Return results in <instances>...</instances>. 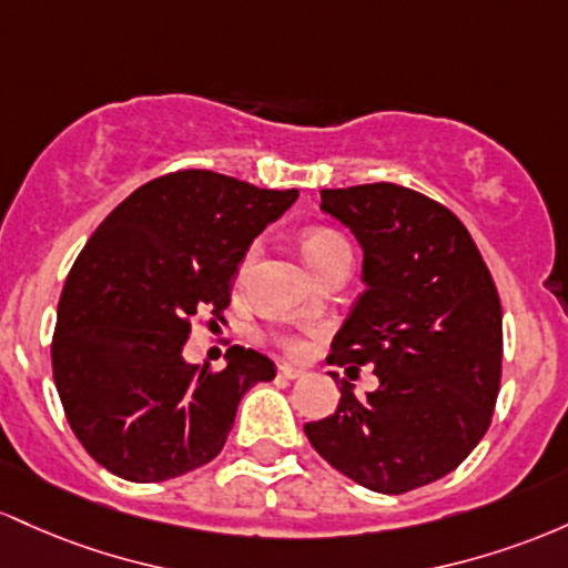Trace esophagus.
Masks as SVG:
<instances>
[{
	"label": "esophagus",
	"instance_id": "34e87169",
	"mask_svg": "<svg viewBox=\"0 0 568 568\" xmlns=\"http://www.w3.org/2000/svg\"><path fill=\"white\" fill-rule=\"evenodd\" d=\"M301 375H303V369H301V367L278 365V378H284V381H295V378H301Z\"/></svg>",
	"mask_w": 568,
	"mask_h": 568
}]
</instances>
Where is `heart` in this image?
I'll list each match as a JSON object with an SVG mask.
<instances>
[{"mask_svg": "<svg viewBox=\"0 0 568 568\" xmlns=\"http://www.w3.org/2000/svg\"><path fill=\"white\" fill-rule=\"evenodd\" d=\"M303 257L305 263L311 265V271L322 278L324 273H329L337 265H352V246H348V241L343 239L341 233L329 231V227H314V231L303 235ZM252 260H254V250L246 252L244 263H241V271H246ZM276 341L286 354L303 352V341L297 335L276 333Z\"/></svg>", "mask_w": 568, "mask_h": 568, "instance_id": "b5f03b06", "label": "heart"}]
</instances>
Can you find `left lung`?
<instances>
[{
  "label": "left lung",
  "instance_id": "8db88e82",
  "mask_svg": "<svg viewBox=\"0 0 568 568\" xmlns=\"http://www.w3.org/2000/svg\"><path fill=\"white\" fill-rule=\"evenodd\" d=\"M322 212L359 241L365 292L329 365H373L378 388L341 381L333 416L305 437L337 473L405 494L454 473L494 416L501 303L473 235L443 203L392 182L322 190Z\"/></svg>",
  "mask_w": 568,
  "mask_h": 568
}]
</instances>
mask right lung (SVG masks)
Listing matches in <instances>:
<instances>
[{"mask_svg": "<svg viewBox=\"0 0 568 568\" xmlns=\"http://www.w3.org/2000/svg\"><path fill=\"white\" fill-rule=\"evenodd\" d=\"M295 201L297 190L174 171L133 190L88 239L50 356L69 426L112 475L161 483L203 467L241 397L276 378L252 348H227L220 373L184 362L182 348L195 316L222 318L252 241Z\"/></svg>", "mask_w": 568, "mask_h": 568, "instance_id": "1", "label": "right lung"}]
</instances>
